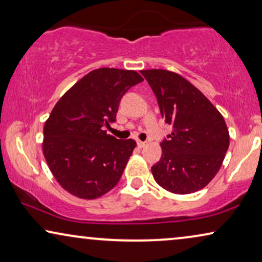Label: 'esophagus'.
Wrapping results in <instances>:
<instances>
[{
    "label": "esophagus",
    "mask_w": 262,
    "mask_h": 262,
    "mask_svg": "<svg viewBox=\"0 0 262 262\" xmlns=\"http://www.w3.org/2000/svg\"><path fill=\"white\" fill-rule=\"evenodd\" d=\"M137 145H138V148H144V146L146 145V143L145 142H142V141H138L137 142Z\"/></svg>",
    "instance_id": "obj_1"
}]
</instances>
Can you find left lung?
Instances as JSON below:
<instances>
[{"instance_id":"obj_1","label":"left lung","mask_w":262,"mask_h":262,"mask_svg":"<svg viewBox=\"0 0 262 262\" xmlns=\"http://www.w3.org/2000/svg\"><path fill=\"white\" fill-rule=\"evenodd\" d=\"M141 73L155 93L161 116L173 126L161 143L162 156L151 167L152 177L175 194L199 191L216 177L229 148L224 118L181 75L164 69Z\"/></svg>"}]
</instances>
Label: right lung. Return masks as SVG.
<instances>
[{
	"label": "right lung",
	"instance_id": "obj_1",
	"mask_svg": "<svg viewBox=\"0 0 262 262\" xmlns=\"http://www.w3.org/2000/svg\"><path fill=\"white\" fill-rule=\"evenodd\" d=\"M143 81L135 70L100 68L58 100L44 125L42 152L57 182L80 199H96L120 180L136 148L105 126L116 121L120 99Z\"/></svg>",
	"mask_w": 262,
	"mask_h": 262
}]
</instances>
